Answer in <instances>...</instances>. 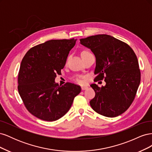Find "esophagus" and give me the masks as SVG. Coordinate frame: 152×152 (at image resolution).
Returning a JSON list of instances; mask_svg holds the SVG:
<instances>
[{
    "label": "esophagus",
    "mask_w": 152,
    "mask_h": 152,
    "mask_svg": "<svg viewBox=\"0 0 152 152\" xmlns=\"http://www.w3.org/2000/svg\"><path fill=\"white\" fill-rule=\"evenodd\" d=\"M87 88H88V87H87V86H82V87H81V89H82V91H84V90L87 89Z\"/></svg>",
    "instance_id": "obj_1"
}]
</instances>
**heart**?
I'll use <instances>...</instances> for the list:
<instances>
[{
  "instance_id": "1",
  "label": "heart",
  "mask_w": 152,
  "mask_h": 152,
  "mask_svg": "<svg viewBox=\"0 0 152 152\" xmlns=\"http://www.w3.org/2000/svg\"><path fill=\"white\" fill-rule=\"evenodd\" d=\"M84 52H87V51H86V50H84V51H82V53H84ZM77 82H79V83H80V82H82L81 80H77Z\"/></svg>"
}]
</instances>
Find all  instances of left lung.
Masks as SVG:
<instances>
[{
  "label": "left lung",
  "mask_w": 152,
  "mask_h": 152,
  "mask_svg": "<svg viewBox=\"0 0 152 152\" xmlns=\"http://www.w3.org/2000/svg\"><path fill=\"white\" fill-rule=\"evenodd\" d=\"M96 58V81L104 79L99 87L91 84L95 97L90 105L108 117L120 115L130 107L140 84L141 73L136 54L129 45L111 35L100 34L80 39Z\"/></svg>",
  "instance_id": "8db88e82"
}]
</instances>
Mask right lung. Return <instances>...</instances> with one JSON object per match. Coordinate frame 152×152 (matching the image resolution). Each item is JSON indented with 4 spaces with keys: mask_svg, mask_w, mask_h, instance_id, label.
<instances>
[{
    "mask_svg": "<svg viewBox=\"0 0 152 152\" xmlns=\"http://www.w3.org/2000/svg\"><path fill=\"white\" fill-rule=\"evenodd\" d=\"M77 39L50 40L31 48L23 58L18 73V92L28 112L45 121H55L68 112L79 94V86L55 82L61 74Z\"/></svg>",
    "mask_w": 152,
    "mask_h": 152,
    "instance_id": "right-lung-1",
    "label": "right lung"
}]
</instances>
